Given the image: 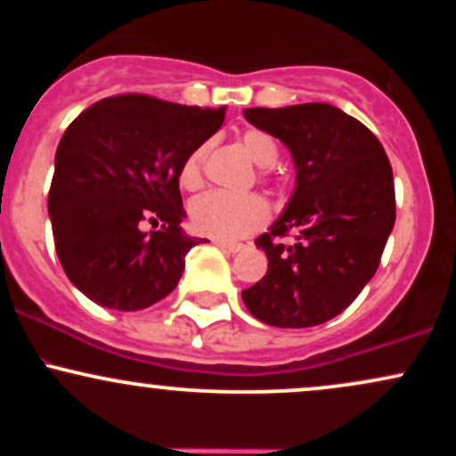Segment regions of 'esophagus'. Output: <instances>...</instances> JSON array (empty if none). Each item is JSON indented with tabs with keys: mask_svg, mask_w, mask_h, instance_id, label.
Listing matches in <instances>:
<instances>
[{
	"mask_svg": "<svg viewBox=\"0 0 456 456\" xmlns=\"http://www.w3.org/2000/svg\"><path fill=\"white\" fill-rule=\"evenodd\" d=\"M218 246V248H223L224 253H240V250L244 248V244H235V242H223V240H216V242H214Z\"/></svg>",
	"mask_w": 456,
	"mask_h": 456,
	"instance_id": "obj_1",
	"label": "esophagus"
}]
</instances>
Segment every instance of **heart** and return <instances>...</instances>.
I'll return each instance as SVG.
<instances>
[{
	"mask_svg": "<svg viewBox=\"0 0 456 456\" xmlns=\"http://www.w3.org/2000/svg\"><path fill=\"white\" fill-rule=\"evenodd\" d=\"M242 143L250 159L259 167H272L279 160V145L264 130L248 128L242 134ZM206 154V145H199L182 162L180 184L188 191L201 186ZM188 216L195 232L223 240V242H233L264 227L270 218V208L259 195H232L224 191H210L192 199Z\"/></svg>",
	"mask_w": 456,
	"mask_h": 456,
	"instance_id": "1",
	"label": "heart"
}]
</instances>
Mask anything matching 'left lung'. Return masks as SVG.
Listing matches in <instances>:
<instances>
[{
  "mask_svg": "<svg viewBox=\"0 0 456 456\" xmlns=\"http://www.w3.org/2000/svg\"><path fill=\"white\" fill-rule=\"evenodd\" d=\"M244 118L287 145L296 188L282 216L255 240L268 272L242 300L268 326H319L378 272L396 216L390 160L362 122L332 104L255 107ZM287 232L297 235L294 245L275 242Z\"/></svg>",
  "mask_w": 456,
  "mask_h": 456,
  "instance_id": "8db88e82",
  "label": "left lung"
}]
</instances>
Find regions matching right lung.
Here are the masks:
<instances>
[{"label":"right lung","mask_w":456,"mask_h":456,"mask_svg":"<svg viewBox=\"0 0 456 456\" xmlns=\"http://www.w3.org/2000/svg\"><path fill=\"white\" fill-rule=\"evenodd\" d=\"M223 119L224 107L122 94L92 104L66 128L49 214L57 257L81 294L139 311L175 289L186 253L201 244L180 227V167ZM145 222L161 229L143 232Z\"/></svg>","instance_id":"right-lung-1"}]
</instances>
